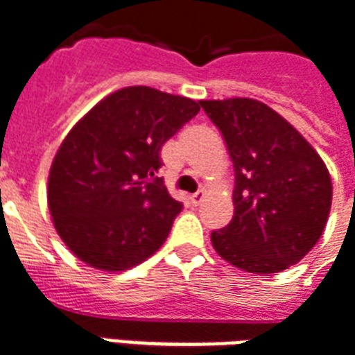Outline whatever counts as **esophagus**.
Listing matches in <instances>:
<instances>
[{
	"label": "esophagus",
	"instance_id": "esophagus-1",
	"mask_svg": "<svg viewBox=\"0 0 355 355\" xmlns=\"http://www.w3.org/2000/svg\"><path fill=\"white\" fill-rule=\"evenodd\" d=\"M202 199H205V191H197V193H193V196L189 197V201H191V205H193V207L201 205Z\"/></svg>",
	"mask_w": 355,
	"mask_h": 355
}]
</instances>
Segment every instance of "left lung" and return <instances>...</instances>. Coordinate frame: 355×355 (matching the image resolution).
<instances>
[{"instance_id": "obj_1", "label": "left lung", "mask_w": 355, "mask_h": 355, "mask_svg": "<svg viewBox=\"0 0 355 355\" xmlns=\"http://www.w3.org/2000/svg\"><path fill=\"white\" fill-rule=\"evenodd\" d=\"M234 166V216L212 245L232 266L277 274L309 253L331 208L328 167L292 124L251 98L199 102Z\"/></svg>"}]
</instances>
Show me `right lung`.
I'll return each mask as SVG.
<instances>
[{"instance_id": "1", "label": "right lung", "mask_w": 355, "mask_h": 355, "mask_svg": "<svg viewBox=\"0 0 355 355\" xmlns=\"http://www.w3.org/2000/svg\"><path fill=\"white\" fill-rule=\"evenodd\" d=\"M199 110V102L135 85L105 96L70 130L51 164L48 207L80 261L121 272L166 242L182 202L156 177L159 153Z\"/></svg>"}]
</instances>
